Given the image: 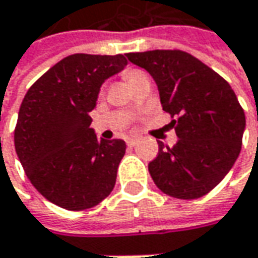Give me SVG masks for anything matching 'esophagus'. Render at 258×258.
<instances>
[{
    "instance_id": "34e87169",
    "label": "esophagus",
    "mask_w": 258,
    "mask_h": 258,
    "mask_svg": "<svg viewBox=\"0 0 258 258\" xmlns=\"http://www.w3.org/2000/svg\"><path fill=\"white\" fill-rule=\"evenodd\" d=\"M126 144H127V146H135V145L138 144V139L136 138H127L126 139Z\"/></svg>"
}]
</instances>
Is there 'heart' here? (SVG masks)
Returning <instances> with one entry per match:
<instances>
[{
    "label": "heart",
    "instance_id": "heart-1",
    "mask_svg": "<svg viewBox=\"0 0 258 258\" xmlns=\"http://www.w3.org/2000/svg\"><path fill=\"white\" fill-rule=\"evenodd\" d=\"M145 76H148L145 72L142 70H131V72H127L126 75H124V79H126V82L129 83L131 86H134L139 79H142Z\"/></svg>",
    "mask_w": 258,
    "mask_h": 258
}]
</instances>
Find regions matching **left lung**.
<instances>
[{"label":"left lung","instance_id":"1","mask_svg":"<svg viewBox=\"0 0 258 258\" xmlns=\"http://www.w3.org/2000/svg\"><path fill=\"white\" fill-rule=\"evenodd\" d=\"M126 57L154 77L178 136L172 148L158 142L159 152L148 165L154 182L173 198L204 197L223 181L241 151L245 114L231 86L182 50Z\"/></svg>","mask_w":258,"mask_h":258}]
</instances>
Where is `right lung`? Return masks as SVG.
<instances>
[{"instance_id": "obj_1", "label": "right lung", "mask_w": 258, "mask_h": 258, "mask_svg": "<svg viewBox=\"0 0 258 258\" xmlns=\"http://www.w3.org/2000/svg\"><path fill=\"white\" fill-rule=\"evenodd\" d=\"M126 64L123 54L67 55L25 93L15 152L30 182L50 203L82 211L112 192L126 144L97 139L89 113L104 80Z\"/></svg>"}]
</instances>
